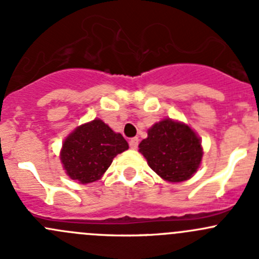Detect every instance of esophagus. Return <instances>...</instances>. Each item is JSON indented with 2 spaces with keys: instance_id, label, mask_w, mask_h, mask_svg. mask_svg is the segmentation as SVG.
<instances>
[{
  "instance_id": "1",
  "label": "esophagus",
  "mask_w": 259,
  "mask_h": 259,
  "mask_svg": "<svg viewBox=\"0 0 259 259\" xmlns=\"http://www.w3.org/2000/svg\"><path fill=\"white\" fill-rule=\"evenodd\" d=\"M138 144H139V139L138 138H133V139H130L129 142V145L132 149H137L138 148Z\"/></svg>"
}]
</instances>
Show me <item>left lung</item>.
Returning a JSON list of instances; mask_svg holds the SVG:
<instances>
[{"instance_id":"obj_1","label":"left lung","mask_w":259,"mask_h":259,"mask_svg":"<svg viewBox=\"0 0 259 259\" xmlns=\"http://www.w3.org/2000/svg\"><path fill=\"white\" fill-rule=\"evenodd\" d=\"M139 151L160 178L171 183L192 178L203 156L199 137L188 125L171 119L154 124Z\"/></svg>"}]
</instances>
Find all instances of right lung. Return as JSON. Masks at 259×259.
<instances>
[{
  "instance_id": "obj_1",
  "label": "right lung",
  "mask_w": 259,
  "mask_h": 259,
  "mask_svg": "<svg viewBox=\"0 0 259 259\" xmlns=\"http://www.w3.org/2000/svg\"><path fill=\"white\" fill-rule=\"evenodd\" d=\"M127 148L121 134L95 119L77 126L65 139L60 159L70 178L88 184L100 179L115 156Z\"/></svg>"
}]
</instances>
